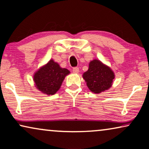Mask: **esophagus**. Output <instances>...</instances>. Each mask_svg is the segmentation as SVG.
Returning <instances> with one entry per match:
<instances>
[{
  "label": "esophagus",
  "mask_w": 149,
  "mask_h": 149,
  "mask_svg": "<svg viewBox=\"0 0 149 149\" xmlns=\"http://www.w3.org/2000/svg\"><path fill=\"white\" fill-rule=\"evenodd\" d=\"M72 72L75 73V74H77V73H79V68L78 67H74V68H73L72 69Z\"/></svg>",
  "instance_id": "esophagus-1"
}]
</instances>
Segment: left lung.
I'll use <instances>...</instances> for the list:
<instances>
[{"instance_id":"obj_1","label":"left lung","mask_w":149,"mask_h":149,"mask_svg":"<svg viewBox=\"0 0 149 149\" xmlns=\"http://www.w3.org/2000/svg\"><path fill=\"white\" fill-rule=\"evenodd\" d=\"M83 78L89 90L93 93H100L112 86L115 74L107 65L98 60H93L89 63L88 70L83 73Z\"/></svg>"}]
</instances>
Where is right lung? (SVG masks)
I'll return each mask as SVG.
<instances>
[{
	"instance_id": "1",
	"label": "right lung",
	"mask_w": 149,
	"mask_h": 149,
	"mask_svg": "<svg viewBox=\"0 0 149 149\" xmlns=\"http://www.w3.org/2000/svg\"><path fill=\"white\" fill-rule=\"evenodd\" d=\"M70 74L66 68H61L57 62L50 60L34 74L35 86L47 95H54L60 89L65 77Z\"/></svg>"
}]
</instances>
